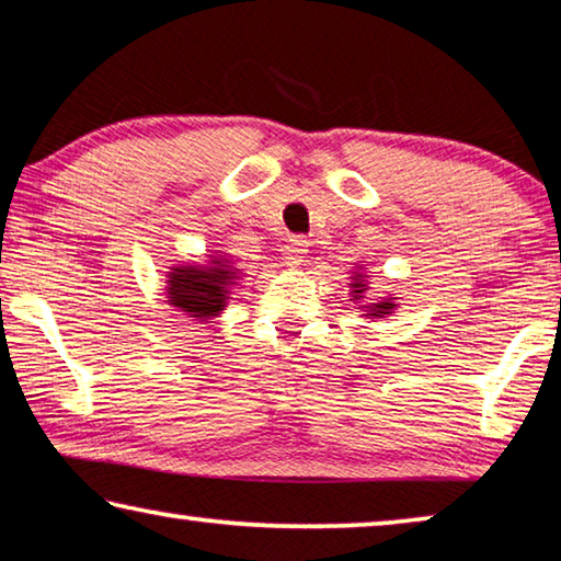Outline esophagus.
Wrapping results in <instances>:
<instances>
[{
  "label": "esophagus",
  "instance_id": "1",
  "mask_svg": "<svg viewBox=\"0 0 561 561\" xmlns=\"http://www.w3.org/2000/svg\"><path fill=\"white\" fill-rule=\"evenodd\" d=\"M307 252H309V242L301 240V237H294V240L284 244V264L291 270L299 267L304 257H307Z\"/></svg>",
  "mask_w": 561,
  "mask_h": 561
}]
</instances>
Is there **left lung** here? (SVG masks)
Returning a JSON list of instances; mask_svg holds the SVG:
<instances>
[{
	"label": "left lung",
	"instance_id": "left-lung-1",
	"mask_svg": "<svg viewBox=\"0 0 561 561\" xmlns=\"http://www.w3.org/2000/svg\"><path fill=\"white\" fill-rule=\"evenodd\" d=\"M368 274H366V270L360 267H354V272H351V277H348V294H351V301H356L358 304V309L364 311V314L360 317H366V319H383V317H391L393 311L398 309V299L396 297H391V294H388V297H378L376 301H368L366 299V291L371 289L368 287Z\"/></svg>",
	"mask_w": 561,
	"mask_h": 561
}]
</instances>
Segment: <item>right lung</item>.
<instances>
[{
  "mask_svg": "<svg viewBox=\"0 0 561 561\" xmlns=\"http://www.w3.org/2000/svg\"><path fill=\"white\" fill-rule=\"evenodd\" d=\"M165 277V301L170 309L183 311L185 317L195 319V324H205L227 309L232 289L242 279V270L232 257L215 250L205 262L175 264Z\"/></svg>",
  "mask_w": 561,
  "mask_h": 561,
  "instance_id": "right-lung-1",
  "label": "right lung"
}]
</instances>
